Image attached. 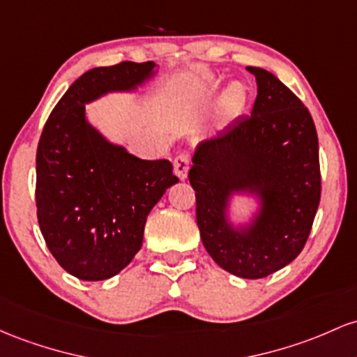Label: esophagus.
I'll return each mask as SVG.
<instances>
[{"instance_id": "esophagus-1", "label": "esophagus", "mask_w": 357, "mask_h": 357, "mask_svg": "<svg viewBox=\"0 0 357 357\" xmlns=\"http://www.w3.org/2000/svg\"><path fill=\"white\" fill-rule=\"evenodd\" d=\"M189 167H190L189 155H187L185 151H182V153H178L177 157H175L174 170H175V175H177L180 180H183L187 177V174H189Z\"/></svg>"}]
</instances>
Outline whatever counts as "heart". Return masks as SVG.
I'll use <instances>...</instances> for the list:
<instances>
[{
    "instance_id": "1",
    "label": "heart",
    "mask_w": 357,
    "mask_h": 357,
    "mask_svg": "<svg viewBox=\"0 0 357 357\" xmlns=\"http://www.w3.org/2000/svg\"><path fill=\"white\" fill-rule=\"evenodd\" d=\"M241 102H243L241 89H238V87L231 89L229 94H227V106H229V109H238V107L241 106Z\"/></svg>"
}]
</instances>
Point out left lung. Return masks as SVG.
I'll use <instances>...</instances> for the list:
<instances>
[{"instance_id":"1","label":"left lung","mask_w":357,"mask_h":357,"mask_svg":"<svg viewBox=\"0 0 357 357\" xmlns=\"http://www.w3.org/2000/svg\"><path fill=\"white\" fill-rule=\"evenodd\" d=\"M258 96L250 116L204 139L189 172L204 246L219 266L241 278H265L305 246L320 202L322 178L314 119L271 72L248 67ZM258 191L264 212L250 230L225 221L232 191Z\"/></svg>"}]
</instances>
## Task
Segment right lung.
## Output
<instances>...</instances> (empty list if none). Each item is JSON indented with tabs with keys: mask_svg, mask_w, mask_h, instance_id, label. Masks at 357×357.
I'll return each mask as SVG.
<instances>
[{
	"mask_svg": "<svg viewBox=\"0 0 357 357\" xmlns=\"http://www.w3.org/2000/svg\"><path fill=\"white\" fill-rule=\"evenodd\" d=\"M153 62H119L82 74L55 104L37 148V218L47 248L67 273L98 282L126 268L143 243L150 211L178 182L168 160H142L107 143L84 104L130 91Z\"/></svg>",
	"mask_w": 357,
	"mask_h": 357,
	"instance_id": "obj_1",
	"label": "right lung"
}]
</instances>
